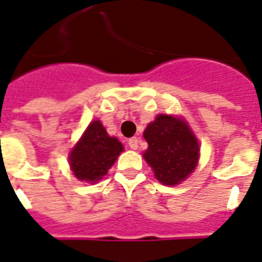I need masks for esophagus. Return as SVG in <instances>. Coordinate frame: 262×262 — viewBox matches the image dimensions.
<instances>
[{
  "instance_id": "1",
  "label": "esophagus",
  "mask_w": 262,
  "mask_h": 262,
  "mask_svg": "<svg viewBox=\"0 0 262 262\" xmlns=\"http://www.w3.org/2000/svg\"><path fill=\"white\" fill-rule=\"evenodd\" d=\"M128 145H129V147H130V149H133V150L137 149V147H138V140H137V137L129 138Z\"/></svg>"
}]
</instances>
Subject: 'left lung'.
Segmentation results:
<instances>
[{
	"mask_svg": "<svg viewBox=\"0 0 262 262\" xmlns=\"http://www.w3.org/2000/svg\"><path fill=\"white\" fill-rule=\"evenodd\" d=\"M144 138L149 145L144 158L162 185H179L196 167L199 142L183 118L158 115L146 126Z\"/></svg>",
	"mask_w": 262,
	"mask_h": 262,
	"instance_id": "8db88e82",
	"label": "left lung"
}]
</instances>
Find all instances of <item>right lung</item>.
<instances>
[{
	"instance_id": "1",
	"label": "right lung",
	"mask_w": 262,
	"mask_h": 262,
	"mask_svg": "<svg viewBox=\"0 0 262 262\" xmlns=\"http://www.w3.org/2000/svg\"><path fill=\"white\" fill-rule=\"evenodd\" d=\"M124 146L116 137H109L99 120L91 122L68 156L70 166L79 181L96 183L116 162Z\"/></svg>"
}]
</instances>
